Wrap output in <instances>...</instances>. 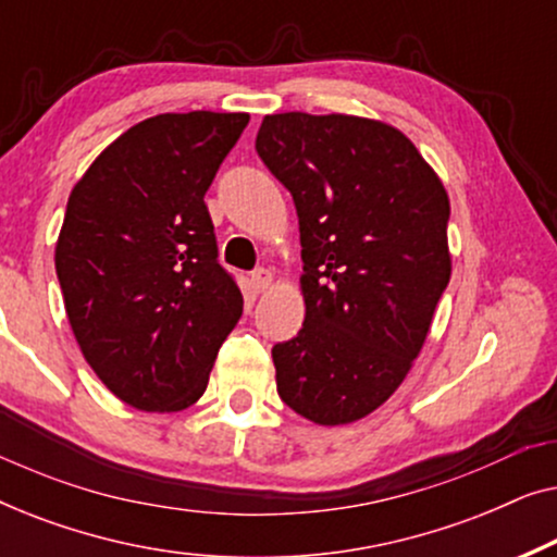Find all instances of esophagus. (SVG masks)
<instances>
[{
    "mask_svg": "<svg viewBox=\"0 0 557 557\" xmlns=\"http://www.w3.org/2000/svg\"><path fill=\"white\" fill-rule=\"evenodd\" d=\"M250 284L256 286V292H265V288H271L273 284V273L269 269H258L253 271V276H250Z\"/></svg>",
    "mask_w": 557,
    "mask_h": 557,
    "instance_id": "obj_1",
    "label": "esophagus"
}]
</instances>
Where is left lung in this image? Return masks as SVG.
<instances>
[{"mask_svg":"<svg viewBox=\"0 0 557 557\" xmlns=\"http://www.w3.org/2000/svg\"><path fill=\"white\" fill-rule=\"evenodd\" d=\"M256 151L299 215L304 326L271 349L281 400L319 425L370 416L421 355L451 278L448 193L377 119L288 111Z\"/></svg>","mask_w":557,"mask_h":557,"instance_id":"left-lung-1","label":"left lung"}]
</instances>
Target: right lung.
I'll list each match as a JSON object with an SVG mask.
<instances>
[{
    "instance_id": "add662e5",
    "label": "right lung",
    "mask_w": 557,
    "mask_h": 557,
    "mask_svg": "<svg viewBox=\"0 0 557 557\" xmlns=\"http://www.w3.org/2000/svg\"><path fill=\"white\" fill-rule=\"evenodd\" d=\"M248 113H159L75 182L55 243L65 314L98 380L132 408L202 398L243 294L218 263L205 193Z\"/></svg>"
}]
</instances>
